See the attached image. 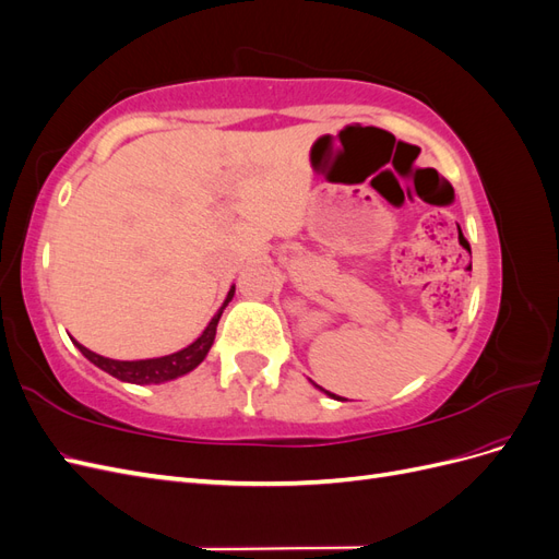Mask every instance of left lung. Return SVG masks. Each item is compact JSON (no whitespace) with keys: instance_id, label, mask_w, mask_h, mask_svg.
<instances>
[{"instance_id":"left-lung-1","label":"left lung","mask_w":559,"mask_h":559,"mask_svg":"<svg viewBox=\"0 0 559 559\" xmlns=\"http://www.w3.org/2000/svg\"><path fill=\"white\" fill-rule=\"evenodd\" d=\"M312 384H314V382H312ZM314 386H317V389H321V386H319V384H314ZM321 392H324V394H329V396H331V399H337V401H343V399H341V396H335V394H331V392H326V389H321Z\"/></svg>"}]
</instances>
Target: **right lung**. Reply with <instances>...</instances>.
I'll list each match as a JSON object with an SVG mask.
<instances>
[{
  "label": "right lung",
  "instance_id": "obj_1",
  "mask_svg": "<svg viewBox=\"0 0 559 559\" xmlns=\"http://www.w3.org/2000/svg\"><path fill=\"white\" fill-rule=\"evenodd\" d=\"M235 296V286H230V292L224 300V306L218 308V312L212 317L210 324L205 326V331L200 333V337L183 347L175 354H165V357L158 359H140V361H118V359H107V357H99V354L91 352L88 347H83L81 343H76L72 337V343L81 349L83 357H86L91 364H95L97 368H103L105 373L114 376L116 380L121 382H130V384H163V382H170L177 380L186 373H191L193 368H198L202 364V359L207 357V352L214 343V335H216V324L218 319H222V312L226 310L228 302Z\"/></svg>",
  "mask_w": 559,
  "mask_h": 559
}]
</instances>
